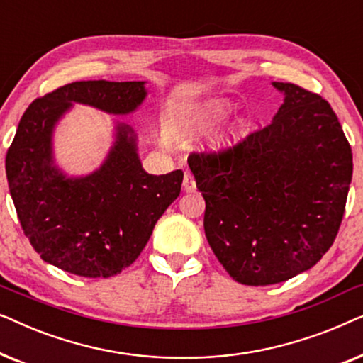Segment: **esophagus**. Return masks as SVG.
Instances as JSON below:
<instances>
[{"label": "esophagus", "mask_w": 363, "mask_h": 363, "mask_svg": "<svg viewBox=\"0 0 363 363\" xmlns=\"http://www.w3.org/2000/svg\"><path fill=\"white\" fill-rule=\"evenodd\" d=\"M183 190L188 193L196 190V182H195V178H193L191 173H185V177H183Z\"/></svg>", "instance_id": "1"}]
</instances>
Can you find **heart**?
Wrapping results in <instances>:
<instances>
[{
  "label": "heart",
  "mask_w": 363,
  "mask_h": 363,
  "mask_svg": "<svg viewBox=\"0 0 363 363\" xmlns=\"http://www.w3.org/2000/svg\"><path fill=\"white\" fill-rule=\"evenodd\" d=\"M226 101H210L201 106L186 107L180 111L172 122V132L178 137H193L205 132L213 123L221 121L230 112Z\"/></svg>",
  "instance_id": "b5f03b06"
}]
</instances>
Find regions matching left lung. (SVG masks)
I'll use <instances>...</instances> for the list:
<instances>
[{
	"mask_svg": "<svg viewBox=\"0 0 363 363\" xmlns=\"http://www.w3.org/2000/svg\"><path fill=\"white\" fill-rule=\"evenodd\" d=\"M276 117L220 150L188 157L205 235L233 279L269 286L311 269L345 213L352 148L330 104L292 82Z\"/></svg>",
	"mask_w": 363,
	"mask_h": 363,
	"instance_id": "obj_1",
	"label": "left lung"
}]
</instances>
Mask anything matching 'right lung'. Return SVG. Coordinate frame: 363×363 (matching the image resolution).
<instances>
[{
	"mask_svg": "<svg viewBox=\"0 0 363 363\" xmlns=\"http://www.w3.org/2000/svg\"><path fill=\"white\" fill-rule=\"evenodd\" d=\"M145 94L143 82L81 81L38 97L23 113L6 177L24 236L49 264L84 277L121 274L180 195L183 172L143 170L128 125L117 127L116 145L92 175L71 180L52 167V127L72 102L128 113Z\"/></svg>",
	"mask_w": 363,
	"mask_h": 363,
	"instance_id": "right-lung-1",
	"label": "right lung"
}]
</instances>
